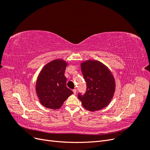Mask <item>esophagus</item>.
I'll return each instance as SVG.
<instances>
[{
  "label": "esophagus",
  "instance_id": "1",
  "mask_svg": "<svg viewBox=\"0 0 150 150\" xmlns=\"http://www.w3.org/2000/svg\"><path fill=\"white\" fill-rule=\"evenodd\" d=\"M72 91H73V93H74V94H76V93H77V90H76V89H74L73 90H72Z\"/></svg>",
  "mask_w": 150,
  "mask_h": 150
}]
</instances>
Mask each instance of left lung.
Masks as SVG:
<instances>
[{
  "mask_svg": "<svg viewBox=\"0 0 150 150\" xmlns=\"http://www.w3.org/2000/svg\"><path fill=\"white\" fill-rule=\"evenodd\" d=\"M81 71L86 83V91L78 98L83 106L89 111L106 108L114 96L116 83L108 67L99 61L88 60L81 64Z\"/></svg>",
  "mask_w": 150,
  "mask_h": 150,
  "instance_id": "8db88e82",
  "label": "left lung"
}]
</instances>
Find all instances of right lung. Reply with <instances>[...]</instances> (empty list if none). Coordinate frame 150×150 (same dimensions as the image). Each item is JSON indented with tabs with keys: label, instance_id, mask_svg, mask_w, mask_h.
I'll return each mask as SVG.
<instances>
[{
	"label": "right lung",
	"instance_id": "obj_1",
	"mask_svg": "<svg viewBox=\"0 0 150 150\" xmlns=\"http://www.w3.org/2000/svg\"><path fill=\"white\" fill-rule=\"evenodd\" d=\"M67 62L55 59L45 65L38 77L35 91L42 106L52 110L60 108L73 93L67 88L64 72Z\"/></svg>",
	"mask_w": 150,
	"mask_h": 150
}]
</instances>
